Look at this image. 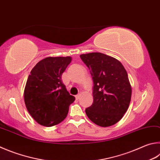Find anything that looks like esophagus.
<instances>
[{
  "instance_id": "obj_1",
  "label": "esophagus",
  "mask_w": 160,
  "mask_h": 160,
  "mask_svg": "<svg viewBox=\"0 0 160 160\" xmlns=\"http://www.w3.org/2000/svg\"><path fill=\"white\" fill-rule=\"evenodd\" d=\"M80 94H78V95L75 96V98H76L77 100H78L80 98Z\"/></svg>"
}]
</instances>
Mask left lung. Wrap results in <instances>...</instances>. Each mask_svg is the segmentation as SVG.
<instances>
[{
	"label": "left lung",
	"instance_id": "8db88e82",
	"mask_svg": "<svg viewBox=\"0 0 160 160\" xmlns=\"http://www.w3.org/2000/svg\"><path fill=\"white\" fill-rule=\"evenodd\" d=\"M80 57L91 70L94 82V100L86 114L98 126H112L122 118L131 101L132 86L125 68L118 59L100 52Z\"/></svg>",
	"mask_w": 160,
	"mask_h": 160
}]
</instances>
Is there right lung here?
<instances>
[{
    "label": "right lung",
    "mask_w": 160,
    "mask_h": 160,
    "mask_svg": "<svg viewBox=\"0 0 160 160\" xmlns=\"http://www.w3.org/2000/svg\"><path fill=\"white\" fill-rule=\"evenodd\" d=\"M71 61V57H47L37 63L28 75L24 92L25 105L40 125L52 127L62 122L75 101L62 81Z\"/></svg>",
    "instance_id": "obj_1"
}]
</instances>
